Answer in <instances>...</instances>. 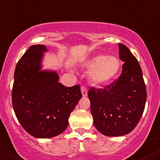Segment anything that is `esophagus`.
Listing matches in <instances>:
<instances>
[{
  "label": "esophagus",
  "instance_id": "obj_1",
  "mask_svg": "<svg viewBox=\"0 0 160 160\" xmlns=\"http://www.w3.org/2000/svg\"><path fill=\"white\" fill-rule=\"evenodd\" d=\"M81 91H82V96H87V88L86 87H84V86H82V87H81Z\"/></svg>",
  "mask_w": 160,
  "mask_h": 160
}]
</instances>
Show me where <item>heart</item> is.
Masks as SVG:
<instances>
[{
	"mask_svg": "<svg viewBox=\"0 0 160 160\" xmlns=\"http://www.w3.org/2000/svg\"><path fill=\"white\" fill-rule=\"evenodd\" d=\"M91 70L90 78L95 85H102L115 78L121 69V61L116 57L99 55L93 57L87 64Z\"/></svg>",
	"mask_w": 160,
	"mask_h": 160,
	"instance_id": "b5f03b06",
	"label": "heart"
}]
</instances>
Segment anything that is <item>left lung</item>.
Returning <instances> with one entry per match:
<instances>
[{"label": "left lung", "mask_w": 160, "mask_h": 160, "mask_svg": "<svg viewBox=\"0 0 160 160\" xmlns=\"http://www.w3.org/2000/svg\"><path fill=\"white\" fill-rule=\"evenodd\" d=\"M122 72L115 81L88 91L95 128L109 137L130 133L145 108L147 89L138 61L125 44L119 43Z\"/></svg>", "instance_id": "left-lung-1"}]
</instances>
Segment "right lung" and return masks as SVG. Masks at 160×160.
Masks as SVG:
<instances>
[{
  "mask_svg": "<svg viewBox=\"0 0 160 160\" xmlns=\"http://www.w3.org/2000/svg\"><path fill=\"white\" fill-rule=\"evenodd\" d=\"M44 45H32L17 63L12 104L18 121L31 136L48 138L59 135L82 98L79 85L67 87L55 71L41 70Z\"/></svg>",
  "mask_w": 160,
  "mask_h": 160,
  "instance_id": "add662e5",
  "label": "right lung"
}]
</instances>
